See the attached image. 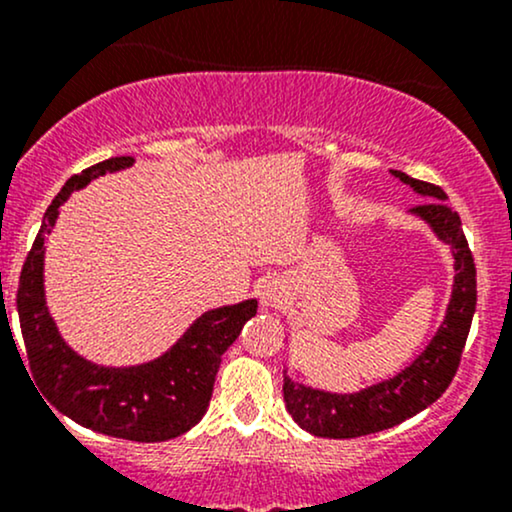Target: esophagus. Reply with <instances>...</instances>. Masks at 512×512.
Segmentation results:
<instances>
[{"label": "esophagus", "mask_w": 512, "mask_h": 512, "mask_svg": "<svg viewBox=\"0 0 512 512\" xmlns=\"http://www.w3.org/2000/svg\"><path fill=\"white\" fill-rule=\"evenodd\" d=\"M284 286H281V281L276 279H267L262 281L260 286V303L264 308H276V305H281L284 301Z\"/></svg>", "instance_id": "esophagus-1"}]
</instances>
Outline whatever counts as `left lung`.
Segmentation results:
<instances>
[{"mask_svg": "<svg viewBox=\"0 0 512 512\" xmlns=\"http://www.w3.org/2000/svg\"><path fill=\"white\" fill-rule=\"evenodd\" d=\"M416 195L433 199L421 207L409 209L407 214L426 223L428 231L440 243L448 245L452 255V291L443 322L426 349L409 366H404L392 378L380 380L356 392H327L317 387L291 380L284 370V402L303 431L320 438H358L368 433L385 431L414 414L431 407L448 390L455 378L460 356L472 327L477 310V269L462 233V221L457 211L445 204V192L431 182L409 178L402 170H390Z\"/></svg>", "mask_w": 512, "mask_h": 512, "instance_id": "8db88e82", "label": "left lung"}]
</instances>
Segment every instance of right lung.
<instances>
[{"mask_svg": "<svg viewBox=\"0 0 512 512\" xmlns=\"http://www.w3.org/2000/svg\"><path fill=\"white\" fill-rule=\"evenodd\" d=\"M132 163V156H115L67 180L45 211L21 269L16 308L31 378L50 407L105 436L161 443L187 433L207 414L221 356L236 342L245 322L255 317L257 301L248 298L207 310L168 351L137 366H98L64 342L45 298V250L52 226L72 192L105 173L127 170Z\"/></svg>", "mask_w": 512, "mask_h": 512, "instance_id": "obj_1", "label": "right lung"}]
</instances>
